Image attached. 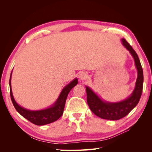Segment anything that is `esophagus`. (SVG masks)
<instances>
[{"instance_id": "esophagus-1", "label": "esophagus", "mask_w": 152, "mask_h": 152, "mask_svg": "<svg viewBox=\"0 0 152 152\" xmlns=\"http://www.w3.org/2000/svg\"><path fill=\"white\" fill-rule=\"evenodd\" d=\"M87 77V74L86 72H81L79 74V79L80 80H84Z\"/></svg>"}]
</instances>
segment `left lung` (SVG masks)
<instances>
[{
	"mask_svg": "<svg viewBox=\"0 0 152 152\" xmlns=\"http://www.w3.org/2000/svg\"><path fill=\"white\" fill-rule=\"evenodd\" d=\"M122 45L134 58L137 70V77L135 88L131 95L127 99L117 103L104 102L95 94L89 87L86 86L87 102L91 110L96 116L103 119L116 121L121 119L129 113L138 103L142 94L143 84V72L138 56L125 39H121Z\"/></svg>",
	"mask_w": 152,
	"mask_h": 152,
	"instance_id": "obj_1",
	"label": "left lung"
}]
</instances>
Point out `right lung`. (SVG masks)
I'll use <instances>...</instances> for the list:
<instances>
[{
    "instance_id": "obj_1",
    "label": "right lung",
    "mask_w": 152,
    "mask_h": 152,
    "mask_svg": "<svg viewBox=\"0 0 152 152\" xmlns=\"http://www.w3.org/2000/svg\"><path fill=\"white\" fill-rule=\"evenodd\" d=\"M11 75L12 72L10 79V86L11 98L14 107L21 115L37 126H44L45 124L52 123L57 121L59 118L61 117L63 113L68 94L73 87H74L78 84V79L76 78L64 87L56 102L51 107L46 109L32 111V110H29L21 107L14 99L11 83Z\"/></svg>"
}]
</instances>
